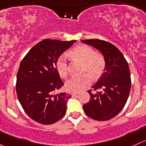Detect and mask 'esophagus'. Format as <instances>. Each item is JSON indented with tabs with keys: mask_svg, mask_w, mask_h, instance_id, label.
<instances>
[{
	"mask_svg": "<svg viewBox=\"0 0 146 146\" xmlns=\"http://www.w3.org/2000/svg\"><path fill=\"white\" fill-rule=\"evenodd\" d=\"M79 93L78 92H73V93H71V96H76L77 95H78Z\"/></svg>",
	"mask_w": 146,
	"mask_h": 146,
	"instance_id": "34e87169",
	"label": "esophagus"
}]
</instances>
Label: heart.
Here are the masks:
<instances>
[{
  "mask_svg": "<svg viewBox=\"0 0 146 146\" xmlns=\"http://www.w3.org/2000/svg\"><path fill=\"white\" fill-rule=\"evenodd\" d=\"M70 56L74 60H78L83 63L82 73H86L69 79L66 83V88L70 92L81 91L91 84V75L94 78L101 76L105 68V60L101 56L96 54L91 48L86 45H80L74 48L70 53ZM68 56L64 53L56 61L57 70L63 78H66L68 76Z\"/></svg>",
  "mask_w": 146,
  "mask_h": 146,
  "instance_id": "1",
  "label": "heart"
}]
</instances>
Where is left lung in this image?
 Returning a JSON list of instances; mask_svg holds the SVG:
<instances>
[{"label":"left lung","mask_w":146,"mask_h":146,"mask_svg":"<svg viewBox=\"0 0 146 146\" xmlns=\"http://www.w3.org/2000/svg\"><path fill=\"white\" fill-rule=\"evenodd\" d=\"M98 50L105 60L104 73L92 86L102 91L88 93L90 100L83 108L88 116L97 121H108L121 111L126 103L131 87L128 62L121 51L111 43L98 39L81 40Z\"/></svg>","instance_id":"8db88e82"}]
</instances>
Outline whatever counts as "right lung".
I'll list each match as a JSON object with an SVG mask.
<instances>
[{
    "instance_id": "add662e5",
    "label": "right lung",
    "mask_w": 146,
    "mask_h": 146,
    "mask_svg": "<svg viewBox=\"0 0 146 146\" xmlns=\"http://www.w3.org/2000/svg\"><path fill=\"white\" fill-rule=\"evenodd\" d=\"M75 42L45 39L34 46L20 64L16 81L18 100L27 115L39 123H54L66 114L71 96L55 94L63 86L56 61Z\"/></svg>"
}]
</instances>
